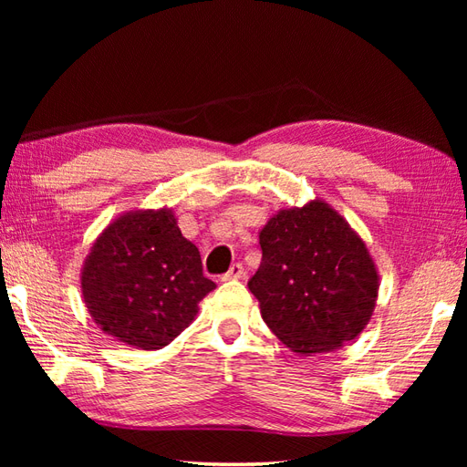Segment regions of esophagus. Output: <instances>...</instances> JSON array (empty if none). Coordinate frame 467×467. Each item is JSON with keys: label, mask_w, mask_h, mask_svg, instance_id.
I'll list each match as a JSON object with an SVG mask.
<instances>
[{"label": "esophagus", "mask_w": 467, "mask_h": 467, "mask_svg": "<svg viewBox=\"0 0 467 467\" xmlns=\"http://www.w3.org/2000/svg\"><path fill=\"white\" fill-rule=\"evenodd\" d=\"M244 279V266L241 263H234L228 273L223 275V281H241Z\"/></svg>", "instance_id": "1"}]
</instances>
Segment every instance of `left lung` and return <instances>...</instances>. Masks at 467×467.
Segmentation results:
<instances>
[{
  "label": "left lung",
  "instance_id": "left-lung-1",
  "mask_svg": "<svg viewBox=\"0 0 467 467\" xmlns=\"http://www.w3.org/2000/svg\"><path fill=\"white\" fill-rule=\"evenodd\" d=\"M263 261L249 281L263 321L296 355L353 341L375 311L379 273L365 241L321 198L283 208L259 233Z\"/></svg>",
  "mask_w": 467,
  "mask_h": 467
}]
</instances>
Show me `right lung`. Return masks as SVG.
<instances>
[{"label": "right lung", "instance_id": "obj_1", "mask_svg": "<svg viewBox=\"0 0 467 467\" xmlns=\"http://www.w3.org/2000/svg\"><path fill=\"white\" fill-rule=\"evenodd\" d=\"M80 289L106 335L156 351L194 321L198 303L216 285L202 275L201 253L164 206L114 218L84 259Z\"/></svg>", "mask_w": 467, "mask_h": 467}]
</instances>
